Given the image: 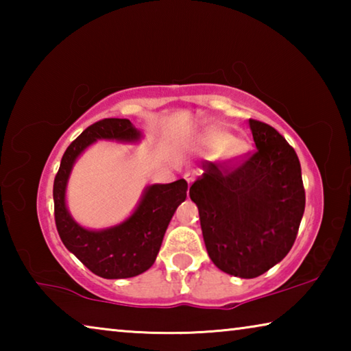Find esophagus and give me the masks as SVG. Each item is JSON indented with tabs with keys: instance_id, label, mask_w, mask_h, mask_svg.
Returning <instances> with one entry per match:
<instances>
[{
	"instance_id": "obj_1",
	"label": "esophagus",
	"mask_w": 351,
	"mask_h": 351,
	"mask_svg": "<svg viewBox=\"0 0 351 351\" xmlns=\"http://www.w3.org/2000/svg\"><path fill=\"white\" fill-rule=\"evenodd\" d=\"M197 171H186V175H184V178H186V181L189 184H192L195 181V178H197Z\"/></svg>"
}]
</instances>
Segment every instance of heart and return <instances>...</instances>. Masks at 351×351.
Instances as JSON below:
<instances>
[{
    "label": "heart",
    "mask_w": 351,
    "mask_h": 351,
    "mask_svg": "<svg viewBox=\"0 0 351 351\" xmlns=\"http://www.w3.org/2000/svg\"><path fill=\"white\" fill-rule=\"evenodd\" d=\"M206 144L213 152H224L228 158H235L245 152L246 144L240 139H232V136L226 132H212L206 138Z\"/></svg>",
    "instance_id": "obj_1"
}]
</instances>
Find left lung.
Segmentation results:
<instances>
[{
	"instance_id": "8db88e82",
	"label": "left lung",
	"mask_w": 351,
	"mask_h": 351,
	"mask_svg": "<svg viewBox=\"0 0 351 351\" xmlns=\"http://www.w3.org/2000/svg\"><path fill=\"white\" fill-rule=\"evenodd\" d=\"M255 150L226 161H203L190 187L207 254L218 269L258 277L293 247L305 210L299 158L265 122L249 119Z\"/></svg>"
}]
</instances>
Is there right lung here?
Listing matches in <instances>:
<instances>
[{
  "label": "right lung",
  "mask_w": 351,
  "mask_h": 351,
  "mask_svg": "<svg viewBox=\"0 0 351 351\" xmlns=\"http://www.w3.org/2000/svg\"><path fill=\"white\" fill-rule=\"evenodd\" d=\"M97 139L136 141L139 132L128 119H102L88 127L64 152L54 180V217L58 235L88 269L104 278H128L147 271L156 260L167 226L187 197V182L154 184L127 221L105 230L77 224L64 204V190L77 156Z\"/></svg>",
  "instance_id": "obj_1"
}]
</instances>
